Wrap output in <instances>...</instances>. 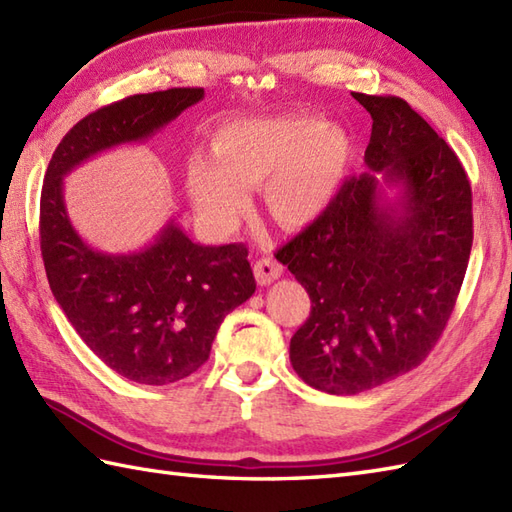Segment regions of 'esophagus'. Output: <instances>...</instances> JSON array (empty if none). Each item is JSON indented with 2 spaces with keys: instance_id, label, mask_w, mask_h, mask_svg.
I'll list each match as a JSON object with an SVG mask.
<instances>
[{
  "instance_id": "34e87169",
  "label": "esophagus",
  "mask_w": 512,
  "mask_h": 512,
  "mask_svg": "<svg viewBox=\"0 0 512 512\" xmlns=\"http://www.w3.org/2000/svg\"><path fill=\"white\" fill-rule=\"evenodd\" d=\"M253 273H255V279L259 286H268V284H273L275 279L281 277V273H284V266H281L273 257H262L255 262Z\"/></svg>"
}]
</instances>
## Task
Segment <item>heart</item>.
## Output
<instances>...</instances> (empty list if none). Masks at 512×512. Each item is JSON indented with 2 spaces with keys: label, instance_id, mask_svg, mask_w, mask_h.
<instances>
[{
  "label": "heart",
  "instance_id": "heart-1",
  "mask_svg": "<svg viewBox=\"0 0 512 512\" xmlns=\"http://www.w3.org/2000/svg\"><path fill=\"white\" fill-rule=\"evenodd\" d=\"M211 158L193 156L184 184L195 213L213 231L233 228L262 187L270 217L286 228L317 222L347 176L352 143L345 129L317 116L242 118L211 136Z\"/></svg>",
  "mask_w": 512,
  "mask_h": 512
}]
</instances>
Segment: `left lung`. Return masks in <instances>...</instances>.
Here are the masks:
<instances>
[{"label":"left lung","mask_w":512,"mask_h":512,"mask_svg":"<svg viewBox=\"0 0 512 512\" xmlns=\"http://www.w3.org/2000/svg\"><path fill=\"white\" fill-rule=\"evenodd\" d=\"M372 116L369 171L277 250L308 290L290 363L334 396L383 385L420 365L447 325L473 244L471 184L458 156L398 96L352 92ZM399 189L389 201L382 189Z\"/></svg>","instance_id":"obj_1"}]
</instances>
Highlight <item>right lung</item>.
Here are the masks:
<instances>
[{"instance_id":"right-lung-1","label":"right lung","mask_w":512,"mask_h":512,"mask_svg":"<svg viewBox=\"0 0 512 512\" xmlns=\"http://www.w3.org/2000/svg\"><path fill=\"white\" fill-rule=\"evenodd\" d=\"M202 88L134 94L76 123L54 149L39 206L41 257L63 314L85 345L140 385H169L206 363L224 317L253 297L244 244L202 246L169 220L132 253H103L76 231L63 178L107 149L145 143Z\"/></svg>"}]
</instances>
